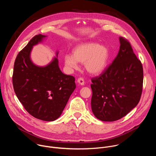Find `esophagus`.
Instances as JSON below:
<instances>
[{"label":"esophagus","instance_id":"esophagus-1","mask_svg":"<svg viewBox=\"0 0 156 156\" xmlns=\"http://www.w3.org/2000/svg\"><path fill=\"white\" fill-rule=\"evenodd\" d=\"M78 83L80 84V85H82L83 86L84 84V79H83V78H78V80H77Z\"/></svg>","mask_w":156,"mask_h":156}]
</instances>
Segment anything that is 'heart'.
Masks as SVG:
<instances>
[{
	"mask_svg": "<svg viewBox=\"0 0 156 156\" xmlns=\"http://www.w3.org/2000/svg\"><path fill=\"white\" fill-rule=\"evenodd\" d=\"M109 57L107 47L90 42L79 44L72 54H66L64 63L69 69H76L78 62L84 63L86 70L91 75H98L105 68Z\"/></svg>",
	"mask_w": 156,
	"mask_h": 156,
	"instance_id": "obj_1",
	"label": "heart"
}]
</instances>
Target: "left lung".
Here are the masks:
<instances>
[{"label": "left lung", "mask_w": 156, "mask_h": 156, "mask_svg": "<svg viewBox=\"0 0 156 156\" xmlns=\"http://www.w3.org/2000/svg\"><path fill=\"white\" fill-rule=\"evenodd\" d=\"M119 52L108 67L91 79V108L104 122H114L127 115L138 104L143 90V69L130 43L119 37Z\"/></svg>", "instance_id": "obj_1"}]
</instances>
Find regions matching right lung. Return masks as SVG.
Returning <instances> with one entry per match:
<instances>
[{
  "label": "right lung",
  "mask_w": 156,
  "mask_h": 156,
  "mask_svg": "<svg viewBox=\"0 0 156 156\" xmlns=\"http://www.w3.org/2000/svg\"><path fill=\"white\" fill-rule=\"evenodd\" d=\"M46 37L36 35L18 54L12 82L15 93L27 112L37 119L52 122L61 115L76 84L73 76L61 72L57 57L44 66L32 62L33 47Z\"/></svg>",
  "instance_id": "1"
}]
</instances>
